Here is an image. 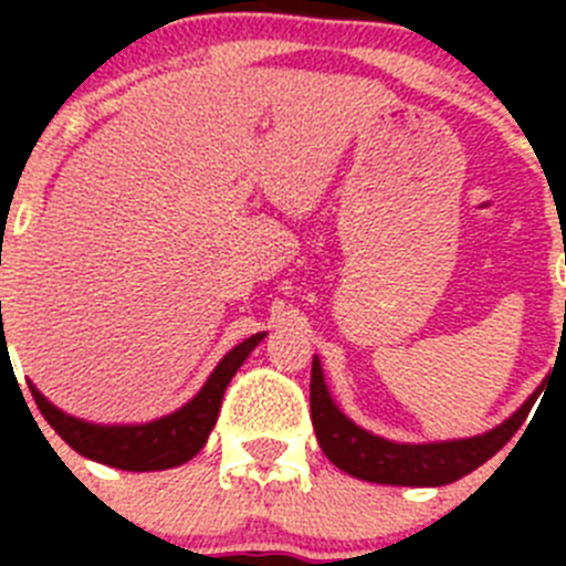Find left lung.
<instances>
[{
	"instance_id": "8db88e82",
	"label": "left lung",
	"mask_w": 566,
	"mask_h": 566,
	"mask_svg": "<svg viewBox=\"0 0 566 566\" xmlns=\"http://www.w3.org/2000/svg\"><path fill=\"white\" fill-rule=\"evenodd\" d=\"M531 397L512 419L490 430L488 436L465 438V441L449 443H424V447H408V443H391L384 438H375L353 424L350 419L339 413L328 389L323 384V369L315 358L312 361V424H315L317 441L323 447L325 458L342 468L345 473L367 482L378 484H408V488H441V484L458 482L465 473L476 471L482 462L493 458L510 438L521 430L526 421Z\"/></svg>"
}]
</instances>
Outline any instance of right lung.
I'll use <instances>...</instances> for the list:
<instances>
[{
	"instance_id": "right-lung-1",
	"label": "right lung",
	"mask_w": 566,
	"mask_h": 566,
	"mask_svg": "<svg viewBox=\"0 0 566 566\" xmlns=\"http://www.w3.org/2000/svg\"><path fill=\"white\" fill-rule=\"evenodd\" d=\"M262 336L265 334H254L249 336L247 342H241L238 347H232V350L221 358L219 367L213 369V375H210L208 384L202 386V391H199L186 408L167 416V419L150 421V424H87V421H78L73 419V416L56 410L35 386H30V391L32 397H35V405L40 408V413H43V419L49 421V424L60 432L62 441L71 449H76L78 454L104 462V465L123 468V471H161V468H172L180 465V462H188L205 447L216 419H219L221 397H224L227 384H230L232 375L238 373V367L247 361V356L254 350V345Z\"/></svg>"
}]
</instances>
